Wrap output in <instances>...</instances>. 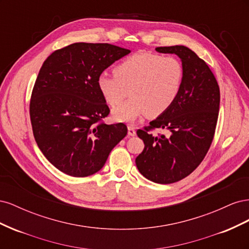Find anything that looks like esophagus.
Instances as JSON below:
<instances>
[{"label":"esophagus","instance_id":"esophagus-1","mask_svg":"<svg viewBox=\"0 0 249 249\" xmlns=\"http://www.w3.org/2000/svg\"><path fill=\"white\" fill-rule=\"evenodd\" d=\"M127 135L129 136H135L136 135V130H135L133 125H127Z\"/></svg>","mask_w":249,"mask_h":249}]
</instances>
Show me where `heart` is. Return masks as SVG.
Listing matches in <instances>:
<instances>
[{"label":"heart","instance_id":"heart-1","mask_svg":"<svg viewBox=\"0 0 249 249\" xmlns=\"http://www.w3.org/2000/svg\"><path fill=\"white\" fill-rule=\"evenodd\" d=\"M114 71L100 73L96 84L111 107L122 102L129 89L131 99L112 111L119 122H133L146 113L150 116L163 114L177 101L185 79L183 63L177 57L150 52L124 59Z\"/></svg>","mask_w":249,"mask_h":249}]
</instances>
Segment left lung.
<instances>
[{"mask_svg":"<svg viewBox=\"0 0 249 249\" xmlns=\"http://www.w3.org/2000/svg\"><path fill=\"white\" fill-rule=\"evenodd\" d=\"M156 51L176 54L185 70L183 88L175 104L137 130L144 148L136 158L141 175L158 184H172L188 177L206 157L212 144L219 113L220 90L208 64L184 46L159 47ZM164 128L168 137L154 135Z\"/></svg>","mask_w":249,"mask_h":249,"instance_id":"1","label":"left lung"}]
</instances>
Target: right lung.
I'll return each instance as SVG.
<instances>
[{
	"mask_svg": "<svg viewBox=\"0 0 249 249\" xmlns=\"http://www.w3.org/2000/svg\"><path fill=\"white\" fill-rule=\"evenodd\" d=\"M131 51L109 43L77 42L46 59L30 100L35 141L44 157L66 175L84 178L102 169L124 124H106L110 109L97 77Z\"/></svg>",
	"mask_w": 249,
	"mask_h": 249,
	"instance_id": "obj_1",
	"label": "right lung"
}]
</instances>
